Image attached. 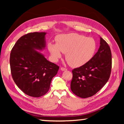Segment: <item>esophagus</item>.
Masks as SVG:
<instances>
[{
  "label": "esophagus",
  "instance_id": "1",
  "mask_svg": "<svg viewBox=\"0 0 124 124\" xmlns=\"http://www.w3.org/2000/svg\"><path fill=\"white\" fill-rule=\"evenodd\" d=\"M61 70L62 71H65V70H67V69L63 68V67H61Z\"/></svg>",
  "mask_w": 124,
  "mask_h": 124
}]
</instances>
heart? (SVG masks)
Instances as JSON below:
<instances>
[{"mask_svg": "<svg viewBox=\"0 0 124 124\" xmlns=\"http://www.w3.org/2000/svg\"><path fill=\"white\" fill-rule=\"evenodd\" d=\"M96 43L92 38H86L78 33H69L58 35L56 44H48V49L52 60L57 62L66 54V59L70 66L74 68L84 66L93 57L96 50Z\"/></svg>", "mask_w": 124, "mask_h": 124, "instance_id": "b5f03b06", "label": "heart"}]
</instances>
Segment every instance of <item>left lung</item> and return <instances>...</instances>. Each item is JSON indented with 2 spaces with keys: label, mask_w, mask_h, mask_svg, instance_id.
<instances>
[{
  "label": "left lung",
  "mask_w": 124,
  "mask_h": 124,
  "mask_svg": "<svg viewBox=\"0 0 124 124\" xmlns=\"http://www.w3.org/2000/svg\"><path fill=\"white\" fill-rule=\"evenodd\" d=\"M112 70V54L107 43L100 37L98 51L90 61L72 70L70 89L75 95L91 97L107 83Z\"/></svg>",
  "instance_id": "left-lung-1"
}]
</instances>
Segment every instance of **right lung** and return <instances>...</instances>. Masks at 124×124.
Here are the masks:
<instances>
[{
    "label": "right lung",
    "instance_id": "add662e5",
    "mask_svg": "<svg viewBox=\"0 0 124 124\" xmlns=\"http://www.w3.org/2000/svg\"><path fill=\"white\" fill-rule=\"evenodd\" d=\"M46 34L45 32H34L23 35L17 41L10 54L14 82L25 94L34 97L47 93L52 79L59 69L39 51L45 48Z\"/></svg>",
    "mask_w": 124,
    "mask_h": 124
}]
</instances>
